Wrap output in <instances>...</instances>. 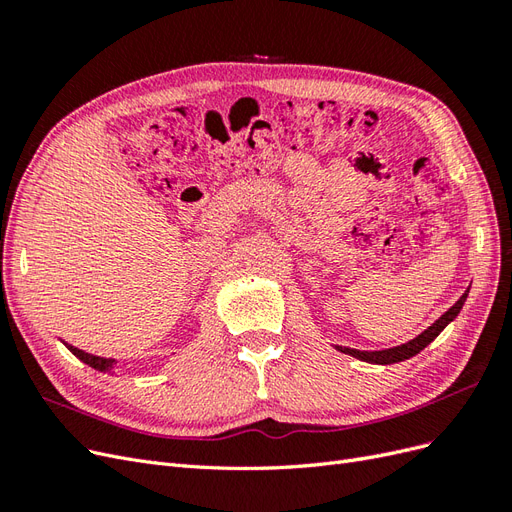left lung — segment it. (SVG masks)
<instances>
[{
	"instance_id": "8db88e82",
	"label": "left lung",
	"mask_w": 512,
	"mask_h": 512,
	"mask_svg": "<svg viewBox=\"0 0 512 512\" xmlns=\"http://www.w3.org/2000/svg\"><path fill=\"white\" fill-rule=\"evenodd\" d=\"M468 292L470 290H466L461 294V299L448 309L446 314H442L436 322L431 324L429 329H425L421 335H416L414 339H410L408 344H401V346H395V348H386V350H374V352H367V350H354V348H342V346H335L339 352H344V354H350V356H354V359H359V361H365V363H376V365H391V363H399V361H406V359H410V356H414V354H418L421 352L423 348H427L433 339H436L444 329H446V324L448 322H453L455 318H457V314L461 312V307H463V303H466V299H468Z\"/></svg>"
}]
</instances>
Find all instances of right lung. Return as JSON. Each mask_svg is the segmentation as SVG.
Listing matches in <instances>:
<instances>
[{
    "label": "right lung",
    "mask_w": 512,
    "mask_h": 512,
    "mask_svg": "<svg viewBox=\"0 0 512 512\" xmlns=\"http://www.w3.org/2000/svg\"><path fill=\"white\" fill-rule=\"evenodd\" d=\"M66 346H68V350H70L74 356H79V359H81L83 363H87L89 367H94V369H98V371H111L113 365H115V359H104V356H96V354L83 352V350L74 348V346H70V344H66Z\"/></svg>",
    "instance_id": "add662e5"
}]
</instances>
